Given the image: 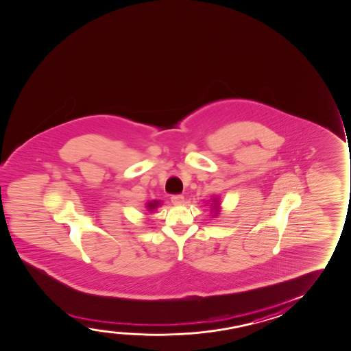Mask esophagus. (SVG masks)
I'll return each instance as SVG.
<instances>
[{
    "mask_svg": "<svg viewBox=\"0 0 351 351\" xmlns=\"http://www.w3.org/2000/svg\"><path fill=\"white\" fill-rule=\"evenodd\" d=\"M170 199H171V202H173V204H182L184 202L183 195H173Z\"/></svg>",
    "mask_w": 351,
    "mask_h": 351,
    "instance_id": "1",
    "label": "esophagus"
}]
</instances>
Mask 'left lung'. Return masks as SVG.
I'll list each match as a JSON object with an SVG mask.
<instances>
[{
    "label": "left lung",
    "instance_id": "8db88e82",
    "mask_svg": "<svg viewBox=\"0 0 351 351\" xmlns=\"http://www.w3.org/2000/svg\"><path fill=\"white\" fill-rule=\"evenodd\" d=\"M213 202H214V204H212V206H213V210H215V212H214V217H217V214H219V209H217V208H219V204H217V199H214V201H213Z\"/></svg>",
    "mask_w": 351,
    "mask_h": 351
}]
</instances>
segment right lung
I'll return each mask as SVG.
<instances>
[{"label": "right lung", "instance_id": "right-lung-1", "mask_svg": "<svg viewBox=\"0 0 351 351\" xmlns=\"http://www.w3.org/2000/svg\"><path fill=\"white\" fill-rule=\"evenodd\" d=\"M160 206V201H154V202H147V208L149 210H154Z\"/></svg>", "mask_w": 351, "mask_h": 351}]
</instances>
